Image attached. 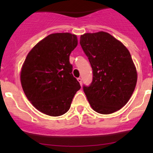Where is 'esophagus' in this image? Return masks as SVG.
Returning a JSON list of instances; mask_svg holds the SVG:
<instances>
[{
  "mask_svg": "<svg viewBox=\"0 0 153 153\" xmlns=\"http://www.w3.org/2000/svg\"><path fill=\"white\" fill-rule=\"evenodd\" d=\"M78 82L80 83V84H81V86L82 85V78H78Z\"/></svg>",
  "mask_w": 153,
  "mask_h": 153,
  "instance_id": "esophagus-1",
  "label": "esophagus"
}]
</instances>
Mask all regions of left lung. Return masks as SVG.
<instances>
[{"label": "left lung", "instance_id": "left-lung-1", "mask_svg": "<svg viewBox=\"0 0 153 153\" xmlns=\"http://www.w3.org/2000/svg\"><path fill=\"white\" fill-rule=\"evenodd\" d=\"M80 44L92 69V81L83 89L91 107L100 114H111L132 96L137 72L129 50L105 32L85 33Z\"/></svg>", "mask_w": 153, "mask_h": 153}]
</instances>
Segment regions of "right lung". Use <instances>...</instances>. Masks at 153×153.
<instances>
[{
  "mask_svg": "<svg viewBox=\"0 0 153 153\" xmlns=\"http://www.w3.org/2000/svg\"><path fill=\"white\" fill-rule=\"evenodd\" d=\"M78 45L73 34L54 33L35 46L27 55L21 72L23 90L38 110L60 116L69 109L81 89L73 76L69 55Z\"/></svg>",
  "mask_w": 153,
  "mask_h": 153,
  "instance_id": "add662e5",
  "label": "right lung"
}]
</instances>
